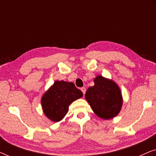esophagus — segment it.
<instances>
[{"label": "esophagus", "instance_id": "34e87169", "mask_svg": "<svg viewBox=\"0 0 156 156\" xmlns=\"http://www.w3.org/2000/svg\"><path fill=\"white\" fill-rule=\"evenodd\" d=\"M81 90H82L83 94H84L85 92H86V88H85V87H82V88H81Z\"/></svg>", "mask_w": 156, "mask_h": 156}]
</instances>
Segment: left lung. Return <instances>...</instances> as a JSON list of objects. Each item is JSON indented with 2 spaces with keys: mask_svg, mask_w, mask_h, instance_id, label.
I'll list each match as a JSON object with an SVG mask.
<instances>
[{
  "mask_svg": "<svg viewBox=\"0 0 156 156\" xmlns=\"http://www.w3.org/2000/svg\"><path fill=\"white\" fill-rule=\"evenodd\" d=\"M85 98L94 112L104 119L116 116L122 106L120 89L113 81L101 76L94 79V86L88 88Z\"/></svg>",
  "mask_w": 156,
  "mask_h": 156,
  "instance_id": "obj_1",
  "label": "left lung"
}]
</instances>
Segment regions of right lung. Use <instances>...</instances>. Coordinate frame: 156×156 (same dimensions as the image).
Returning a JSON list of instances; mask_svg holds the SVG:
<instances>
[{
  "label": "right lung",
  "instance_id": "obj_1",
  "mask_svg": "<svg viewBox=\"0 0 156 156\" xmlns=\"http://www.w3.org/2000/svg\"><path fill=\"white\" fill-rule=\"evenodd\" d=\"M82 95L74 83L57 81L42 98L44 113L50 120L59 121L67 114L69 104Z\"/></svg>",
  "mask_w": 156,
  "mask_h": 156
}]
</instances>
